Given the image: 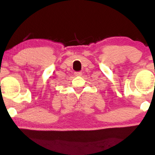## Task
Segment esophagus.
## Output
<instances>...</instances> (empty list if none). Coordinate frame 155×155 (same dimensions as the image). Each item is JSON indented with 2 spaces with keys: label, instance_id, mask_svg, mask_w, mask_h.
Returning a JSON list of instances; mask_svg holds the SVG:
<instances>
[{
  "label": "esophagus",
  "instance_id": "obj_1",
  "mask_svg": "<svg viewBox=\"0 0 155 155\" xmlns=\"http://www.w3.org/2000/svg\"><path fill=\"white\" fill-rule=\"evenodd\" d=\"M75 75L76 76H81L82 75V73H81V71H79V72H75Z\"/></svg>",
  "mask_w": 155,
  "mask_h": 155
}]
</instances>
